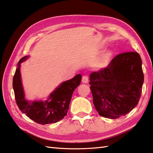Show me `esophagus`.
<instances>
[{"mask_svg":"<svg viewBox=\"0 0 153 153\" xmlns=\"http://www.w3.org/2000/svg\"><path fill=\"white\" fill-rule=\"evenodd\" d=\"M82 82L83 83H88V82H89V79H88V77H87V76H83Z\"/></svg>","mask_w":153,"mask_h":153,"instance_id":"obj_1","label":"esophagus"}]
</instances>
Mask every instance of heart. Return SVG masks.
I'll list each match as a JSON object with an SVG mask.
<instances>
[{
    "mask_svg": "<svg viewBox=\"0 0 153 153\" xmlns=\"http://www.w3.org/2000/svg\"><path fill=\"white\" fill-rule=\"evenodd\" d=\"M112 56V53L110 51H106L100 56L95 62L97 67H102L108 62Z\"/></svg>",
    "mask_w": 153,
    "mask_h": 153,
    "instance_id": "obj_1",
    "label": "heart"
}]
</instances>
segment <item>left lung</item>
<instances>
[{"mask_svg":"<svg viewBox=\"0 0 153 153\" xmlns=\"http://www.w3.org/2000/svg\"><path fill=\"white\" fill-rule=\"evenodd\" d=\"M93 102L99 115L110 119L124 116L137 105L144 75L136 52L117 55L106 67L89 77Z\"/></svg>","mask_w":153,"mask_h":153,"instance_id":"left-lung-1","label":"left lung"}]
</instances>
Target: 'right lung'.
Listing matches in <instances>:
<instances>
[{
    "label": "right lung",
    "mask_w": 153,
    "mask_h": 153,
    "mask_svg": "<svg viewBox=\"0 0 153 153\" xmlns=\"http://www.w3.org/2000/svg\"><path fill=\"white\" fill-rule=\"evenodd\" d=\"M29 56L22 58L18 62L13 77L16 102L22 113L39 124L56 123L67 115L71 96L82 80L81 74L72 79L62 82L52 92L46 100H31L25 98L20 74L21 63L26 60Z\"/></svg>",
    "instance_id": "add662e5"
}]
</instances>
